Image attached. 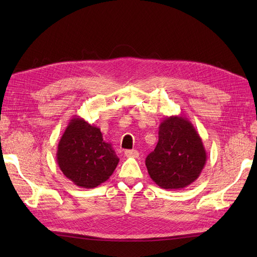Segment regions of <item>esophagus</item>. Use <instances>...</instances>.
Segmentation results:
<instances>
[{
	"instance_id": "1",
	"label": "esophagus",
	"mask_w": 257,
	"mask_h": 257,
	"mask_svg": "<svg viewBox=\"0 0 257 257\" xmlns=\"http://www.w3.org/2000/svg\"><path fill=\"white\" fill-rule=\"evenodd\" d=\"M124 154H125V157L127 158H138V151L135 150V149H132V150H125V152H124Z\"/></svg>"
}]
</instances>
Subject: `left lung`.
Listing matches in <instances>:
<instances>
[{"instance_id":"1","label":"left lung","mask_w":257,"mask_h":257,"mask_svg":"<svg viewBox=\"0 0 257 257\" xmlns=\"http://www.w3.org/2000/svg\"><path fill=\"white\" fill-rule=\"evenodd\" d=\"M207 161L203 141L182 115L166 116L160 124L159 142L146 159L152 180L162 189L178 190L199 177Z\"/></svg>"}]
</instances>
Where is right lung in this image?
Segmentation results:
<instances>
[{"label": "right lung", "instance_id": "obj_1", "mask_svg": "<svg viewBox=\"0 0 257 257\" xmlns=\"http://www.w3.org/2000/svg\"><path fill=\"white\" fill-rule=\"evenodd\" d=\"M57 163L75 185L93 189L109 179L119 158L98 127L74 116L59 142Z\"/></svg>", "mask_w": 257, "mask_h": 257}]
</instances>
